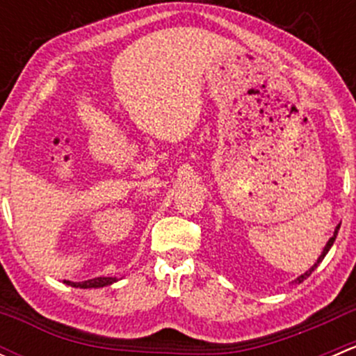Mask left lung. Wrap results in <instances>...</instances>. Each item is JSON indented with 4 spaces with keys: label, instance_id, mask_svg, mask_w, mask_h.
Listing matches in <instances>:
<instances>
[{
    "label": "left lung",
    "instance_id": "8db88e82",
    "mask_svg": "<svg viewBox=\"0 0 356 356\" xmlns=\"http://www.w3.org/2000/svg\"><path fill=\"white\" fill-rule=\"evenodd\" d=\"M341 225V224H339ZM339 225H337V227L336 229H334V234H332V238L331 239H329V241H327V245H325L324 246V251H322V253H321V257H318L317 258V261H315V264L314 265H312V267L310 268H308V270L307 272H305V274H301L300 275V277H298L296 279V281H294V282H298V284H300V282H303L305 281V279H307V277H310V274H312V272H314L315 270V268H317L318 267V264H321V261L322 260H324V257H325V254H327L329 253V250H331V246L334 245V241H336V236H337V231H339Z\"/></svg>",
    "mask_w": 356,
    "mask_h": 356
}]
</instances>
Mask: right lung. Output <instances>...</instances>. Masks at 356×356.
<instances>
[{"instance_id": "1", "label": "right lung", "mask_w": 356, "mask_h": 356, "mask_svg": "<svg viewBox=\"0 0 356 356\" xmlns=\"http://www.w3.org/2000/svg\"><path fill=\"white\" fill-rule=\"evenodd\" d=\"M63 282L68 286H72V288L91 289V288H105V286L113 284V282H117V277H95L84 282H72V281H63Z\"/></svg>"}]
</instances>
